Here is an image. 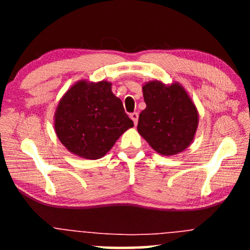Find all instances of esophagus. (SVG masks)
Returning <instances> with one entry per match:
<instances>
[{
	"label": "esophagus",
	"instance_id": "obj_1",
	"mask_svg": "<svg viewBox=\"0 0 250 250\" xmlns=\"http://www.w3.org/2000/svg\"><path fill=\"white\" fill-rule=\"evenodd\" d=\"M129 117H131L133 123H134V125L138 124V119H139V114H138V112H133V114L129 115Z\"/></svg>",
	"mask_w": 250,
	"mask_h": 250
}]
</instances>
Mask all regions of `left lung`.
<instances>
[{
  "label": "left lung",
  "instance_id": "obj_1",
  "mask_svg": "<svg viewBox=\"0 0 250 250\" xmlns=\"http://www.w3.org/2000/svg\"><path fill=\"white\" fill-rule=\"evenodd\" d=\"M146 107L140 112L138 132L156 152L174 156L193 142L199 114L179 82L149 81L142 86Z\"/></svg>",
  "mask_w": 250,
  "mask_h": 250
}]
</instances>
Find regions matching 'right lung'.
<instances>
[{
	"instance_id": "right-lung-1",
	"label": "right lung",
	"mask_w": 250,
	"mask_h": 250,
	"mask_svg": "<svg viewBox=\"0 0 250 250\" xmlns=\"http://www.w3.org/2000/svg\"><path fill=\"white\" fill-rule=\"evenodd\" d=\"M133 126L108 81H77L62 95L54 112V132L59 141L84 159L102 158Z\"/></svg>"
}]
</instances>
